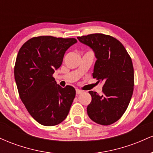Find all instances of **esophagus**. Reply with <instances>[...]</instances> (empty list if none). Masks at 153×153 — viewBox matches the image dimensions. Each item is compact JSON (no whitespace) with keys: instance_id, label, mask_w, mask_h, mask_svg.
<instances>
[{"instance_id":"1","label":"esophagus","mask_w":153,"mask_h":153,"mask_svg":"<svg viewBox=\"0 0 153 153\" xmlns=\"http://www.w3.org/2000/svg\"><path fill=\"white\" fill-rule=\"evenodd\" d=\"M82 93H83V91H82L80 90V89H78V88L76 89V94L79 95V94H82Z\"/></svg>"}]
</instances>
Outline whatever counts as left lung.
Returning <instances> with one entry per match:
<instances>
[{
    "instance_id": "8db88e82",
    "label": "left lung",
    "mask_w": 153,
    "mask_h": 153,
    "mask_svg": "<svg viewBox=\"0 0 153 153\" xmlns=\"http://www.w3.org/2000/svg\"><path fill=\"white\" fill-rule=\"evenodd\" d=\"M90 47L97 60L93 78L103 82L102 94L89 91L92 100L87 107L91 120L101 125L118 121L127 110L134 90V68L130 56L119 40L109 35L78 36Z\"/></svg>"
}]
</instances>
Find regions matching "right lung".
I'll list each match as a JSON object with an SVG mask.
<instances>
[{"label": "right lung", "instance_id": "add662e5", "mask_svg": "<svg viewBox=\"0 0 153 153\" xmlns=\"http://www.w3.org/2000/svg\"><path fill=\"white\" fill-rule=\"evenodd\" d=\"M77 42L74 38L33 37L21 47L14 67L20 99L28 112L44 126L64 121L75 96L71 85L62 88L52 76L61 66L65 52Z\"/></svg>", "mask_w": 153, "mask_h": 153}]
</instances>
